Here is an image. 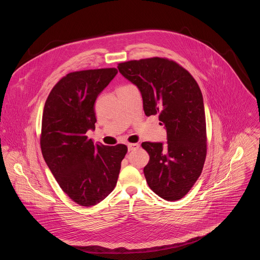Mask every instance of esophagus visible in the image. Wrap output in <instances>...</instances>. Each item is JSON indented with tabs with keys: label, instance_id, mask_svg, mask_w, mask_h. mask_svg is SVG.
<instances>
[{
	"label": "esophagus",
	"instance_id": "obj_1",
	"mask_svg": "<svg viewBox=\"0 0 260 260\" xmlns=\"http://www.w3.org/2000/svg\"><path fill=\"white\" fill-rule=\"evenodd\" d=\"M140 147V144H127V148L128 150H135V149H138Z\"/></svg>",
	"mask_w": 260,
	"mask_h": 260
}]
</instances>
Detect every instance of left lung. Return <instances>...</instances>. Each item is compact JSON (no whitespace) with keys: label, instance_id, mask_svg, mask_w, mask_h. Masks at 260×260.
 Here are the masks:
<instances>
[{"label":"left lung","instance_id":"8db88e82","mask_svg":"<svg viewBox=\"0 0 260 260\" xmlns=\"http://www.w3.org/2000/svg\"><path fill=\"white\" fill-rule=\"evenodd\" d=\"M117 69L140 89L145 116L158 114L167 129L166 144H142L149 154L146 182L161 199L180 200L202 174L206 156L202 90L185 69L168 58L124 61Z\"/></svg>","mask_w":260,"mask_h":260}]
</instances>
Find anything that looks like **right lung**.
<instances>
[{
    "mask_svg": "<svg viewBox=\"0 0 260 260\" xmlns=\"http://www.w3.org/2000/svg\"><path fill=\"white\" fill-rule=\"evenodd\" d=\"M117 70L98 69L68 74L51 90L42 118L44 159L62 191L73 202L91 206L115 188L124 144H93L87 132L96 122L94 102Z\"/></svg>",
    "mask_w": 260,
    "mask_h": 260,
    "instance_id": "1",
    "label": "right lung"
}]
</instances>
